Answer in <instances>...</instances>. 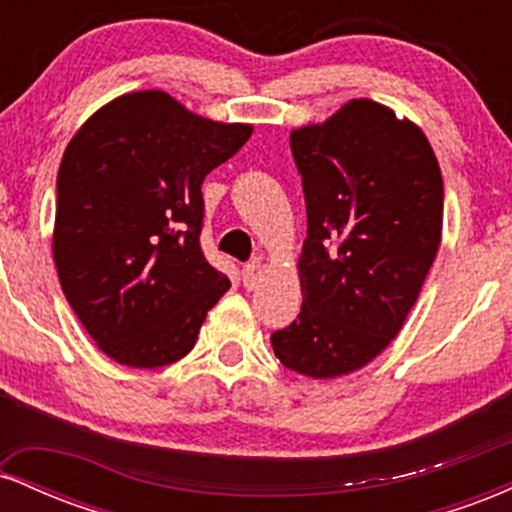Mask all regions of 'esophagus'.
I'll use <instances>...</instances> for the list:
<instances>
[{
	"label": "esophagus",
	"instance_id": "34e87169",
	"mask_svg": "<svg viewBox=\"0 0 512 512\" xmlns=\"http://www.w3.org/2000/svg\"><path fill=\"white\" fill-rule=\"evenodd\" d=\"M262 279V264L260 262H248L243 267V286L245 289H255Z\"/></svg>",
	"mask_w": 512,
	"mask_h": 512
}]
</instances>
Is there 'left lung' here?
<instances>
[{
	"label": "left lung",
	"instance_id": "1",
	"mask_svg": "<svg viewBox=\"0 0 512 512\" xmlns=\"http://www.w3.org/2000/svg\"><path fill=\"white\" fill-rule=\"evenodd\" d=\"M308 238L298 320L272 334L289 370L354 373L397 337L443 231V178L421 132L385 105L354 98L322 125L291 132Z\"/></svg>",
	"mask_w": 512,
	"mask_h": 512
}]
</instances>
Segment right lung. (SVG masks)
<instances>
[{"label": "right lung", "mask_w": 512, "mask_h": 512, "mask_svg": "<svg viewBox=\"0 0 512 512\" xmlns=\"http://www.w3.org/2000/svg\"><path fill=\"white\" fill-rule=\"evenodd\" d=\"M166 91L96 110L64 149L52 255L64 296L103 354L158 368L190 354L231 289L199 248L202 182L250 139Z\"/></svg>", "instance_id": "right-lung-1"}]
</instances>
